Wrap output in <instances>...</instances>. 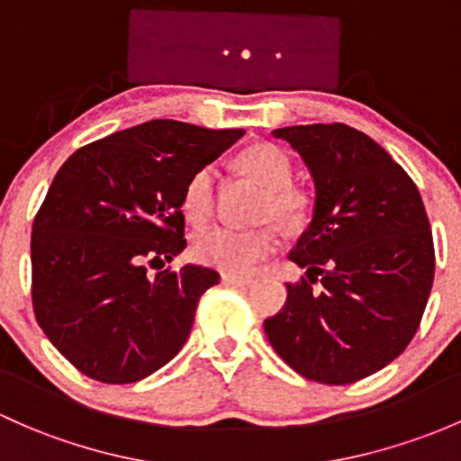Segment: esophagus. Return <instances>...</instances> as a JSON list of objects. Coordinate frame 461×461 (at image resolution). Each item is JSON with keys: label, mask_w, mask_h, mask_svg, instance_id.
<instances>
[{"label": "esophagus", "mask_w": 461, "mask_h": 461, "mask_svg": "<svg viewBox=\"0 0 461 461\" xmlns=\"http://www.w3.org/2000/svg\"><path fill=\"white\" fill-rule=\"evenodd\" d=\"M222 283L231 285V287H249L254 278L249 276H236V274H222Z\"/></svg>", "instance_id": "esophagus-1"}]
</instances>
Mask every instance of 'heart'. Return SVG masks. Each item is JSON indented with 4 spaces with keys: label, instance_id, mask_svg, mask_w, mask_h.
<instances>
[{
    "label": "heart",
    "instance_id": "obj_1",
    "mask_svg": "<svg viewBox=\"0 0 461 461\" xmlns=\"http://www.w3.org/2000/svg\"><path fill=\"white\" fill-rule=\"evenodd\" d=\"M240 167L269 190L267 212L280 222H292L303 207L300 194L289 187L292 161L280 148L260 143L240 157ZM214 205V167H203L187 183L183 194V210L192 221H205ZM276 236L267 227L240 230V227L212 225L194 239V256L198 263L210 265L225 274H249L260 260L274 251Z\"/></svg>",
    "mask_w": 461,
    "mask_h": 461
}]
</instances>
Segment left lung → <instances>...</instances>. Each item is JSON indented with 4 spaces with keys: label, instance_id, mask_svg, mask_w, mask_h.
Wrapping results in <instances>:
<instances>
[{
    "label": "left lung",
    "instance_id": "8db88e82",
    "mask_svg": "<svg viewBox=\"0 0 461 461\" xmlns=\"http://www.w3.org/2000/svg\"><path fill=\"white\" fill-rule=\"evenodd\" d=\"M271 134L300 154L316 198L289 254L307 278L287 285L265 333L307 380L351 384L393 362L420 327L435 274L422 196L384 148L345 123Z\"/></svg>",
    "mask_w": 461,
    "mask_h": 461
}]
</instances>
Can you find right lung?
<instances>
[{
	"instance_id": "add662e5",
	"label": "right lung",
	"mask_w": 461,
	"mask_h": 461,
	"mask_svg": "<svg viewBox=\"0 0 461 461\" xmlns=\"http://www.w3.org/2000/svg\"><path fill=\"white\" fill-rule=\"evenodd\" d=\"M243 134L152 119L59 167L32 222V307L48 340L92 380L139 382L185 345L218 274L148 265L185 249L187 183Z\"/></svg>"
}]
</instances>
